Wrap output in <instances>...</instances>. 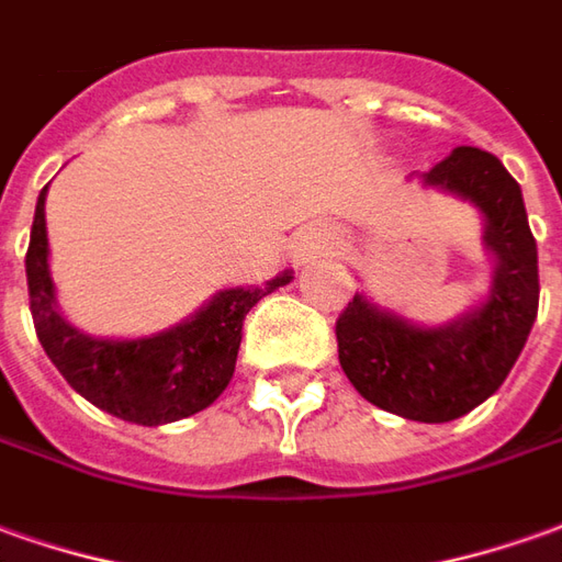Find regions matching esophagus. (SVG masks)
Masks as SVG:
<instances>
[{"label":"esophagus","mask_w":562,"mask_h":562,"mask_svg":"<svg viewBox=\"0 0 562 562\" xmlns=\"http://www.w3.org/2000/svg\"><path fill=\"white\" fill-rule=\"evenodd\" d=\"M336 244V229L330 226H305L293 235V257L296 262H312L321 254H327Z\"/></svg>","instance_id":"obj_1"}]
</instances>
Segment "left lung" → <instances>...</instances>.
<instances>
[{"instance_id":"8db88e82","label":"left lung","mask_w":562,"mask_h":562,"mask_svg":"<svg viewBox=\"0 0 562 562\" xmlns=\"http://www.w3.org/2000/svg\"><path fill=\"white\" fill-rule=\"evenodd\" d=\"M409 180L468 201L481 214L483 250L493 259L490 288L443 324L404 318L361 290L336 321V342L361 397L394 416L435 425L471 413L508 379L539 315V250L520 186L477 146H456Z\"/></svg>"}]
</instances>
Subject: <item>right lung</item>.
Returning <instances> with one entry per match:
<instances>
[{"instance_id": "right-lung-1", "label": "right lung", "mask_w": 562, "mask_h": 562, "mask_svg": "<svg viewBox=\"0 0 562 562\" xmlns=\"http://www.w3.org/2000/svg\"><path fill=\"white\" fill-rule=\"evenodd\" d=\"M38 192L26 284L38 342L69 385L103 413L134 425H168L195 416L226 392L241 348L244 315L272 290L293 281V269L266 284L216 290L189 318L149 336H91L60 312L52 278V247Z\"/></svg>"}]
</instances>
